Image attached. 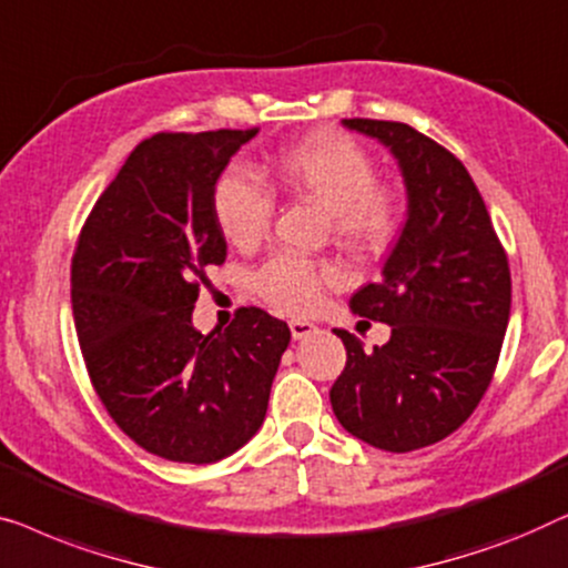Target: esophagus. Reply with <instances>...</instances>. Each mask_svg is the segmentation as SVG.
Segmentation results:
<instances>
[{"instance_id":"34e87169","label":"esophagus","mask_w":568,"mask_h":568,"mask_svg":"<svg viewBox=\"0 0 568 568\" xmlns=\"http://www.w3.org/2000/svg\"><path fill=\"white\" fill-rule=\"evenodd\" d=\"M314 332H316V326L311 322H303V318H293V322H291L293 339H303V337H308V334H314Z\"/></svg>"}]
</instances>
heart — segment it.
<instances>
[{"instance_id":"obj_1","label":"heart","mask_w":568,"mask_h":568,"mask_svg":"<svg viewBox=\"0 0 568 568\" xmlns=\"http://www.w3.org/2000/svg\"><path fill=\"white\" fill-rule=\"evenodd\" d=\"M267 180L287 193L326 207L334 236L361 252L383 250L398 229V203L388 187L375 182L367 151L347 135L318 131L270 159ZM215 226L231 244L252 246L267 236L275 201L242 170H226L211 193ZM342 283L334 262L275 254L252 275L254 291L283 314H308L324 291Z\"/></svg>"}]
</instances>
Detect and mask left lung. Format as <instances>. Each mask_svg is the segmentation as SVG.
<instances>
[{
	"label": "left lung",
	"instance_id": "left-lung-1",
	"mask_svg": "<svg viewBox=\"0 0 568 568\" xmlns=\"http://www.w3.org/2000/svg\"><path fill=\"white\" fill-rule=\"evenodd\" d=\"M402 166L409 213L383 281L353 295L355 314L390 326L365 353L345 329L347 365L329 390L339 425L363 443L409 453L455 433L481 402L505 342L513 277L484 197L455 154L396 121L349 118Z\"/></svg>",
	"mask_w": 568,
	"mask_h": 568
}]
</instances>
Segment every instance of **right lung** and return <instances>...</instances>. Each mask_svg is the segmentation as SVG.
<instances>
[{
    "label": "right lung",
    "instance_id": "1",
    "mask_svg": "<svg viewBox=\"0 0 568 568\" xmlns=\"http://www.w3.org/2000/svg\"><path fill=\"white\" fill-rule=\"evenodd\" d=\"M246 131L154 133L131 151L79 231L71 308L102 406L143 450L215 463L262 427L291 329L257 306L223 332L193 329L205 267L226 239L211 193Z\"/></svg>",
    "mask_w": 568,
    "mask_h": 568
}]
</instances>
